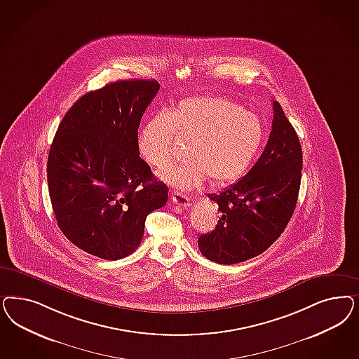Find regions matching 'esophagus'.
Masks as SVG:
<instances>
[{"mask_svg": "<svg viewBox=\"0 0 359 359\" xmlns=\"http://www.w3.org/2000/svg\"><path fill=\"white\" fill-rule=\"evenodd\" d=\"M172 201H173V203L175 205H178L180 208H189L190 206V198L186 197L184 194H181V193H172Z\"/></svg>", "mask_w": 359, "mask_h": 359, "instance_id": "obj_1", "label": "esophagus"}]
</instances>
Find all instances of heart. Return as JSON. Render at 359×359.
Wrapping results in <instances>:
<instances>
[{
	"label": "heart",
	"instance_id": "b5f03b06",
	"mask_svg": "<svg viewBox=\"0 0 359 359\" xmlns=\"http://www.w3.org/2000/svg\"><path fill=\"white\" fill-rule=\"evenodd\" d=\"M175 136L189 142V160L168 168L161 177L175 190L187 191L208 178L215 186L241 180L263 147L264 127L257 116L227 97H187L141 126L140 156L163 169L173 158Z\"/></svg>",
	"mask_w": 359,
	"mask_h": 359
}]
</instances>
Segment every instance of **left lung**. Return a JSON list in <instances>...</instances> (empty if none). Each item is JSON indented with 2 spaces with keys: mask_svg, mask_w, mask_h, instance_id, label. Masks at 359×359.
Masks as SVG:
<instances>
[{
  "mask_svg": "<svg viewBox=\"0 0 359 359\" xmlns=\"http://www.w3.org/2000/svg\"><path fill=\"white\" fill-rule=\"evenodd\" d=\"M302 170L300 140L278 102L264 151L236 184L208 198L222 217L198 239L201 254L219 264L263 254L285 230L297 203Z\"/></svg>",
  "mask_w": 359,
  "mask_h": 359,
  "instance_id": "left-lung-1",
  "label": "left lung"
}]
</instances>
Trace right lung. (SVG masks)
Segmentation results:
<instances>
[{
    "mask_svg": "<svg viewBox=\"0 0 359 359\" xmlns=\"http://www.w3.org/2000/svg\"><path fill=\"white\" fill-rule=\"evenodd\" d=\"M160 90L156 81H118L83 95L59 124L47 160L59 229L87 254L118 260L144 236L168 186L140 157L137 130Z\"/></svg>",
    "mask_w": 359,
    "mask_h": 359,
    "instance_id": "obj_1",
    "label": "right lung"
}]
</instances>
